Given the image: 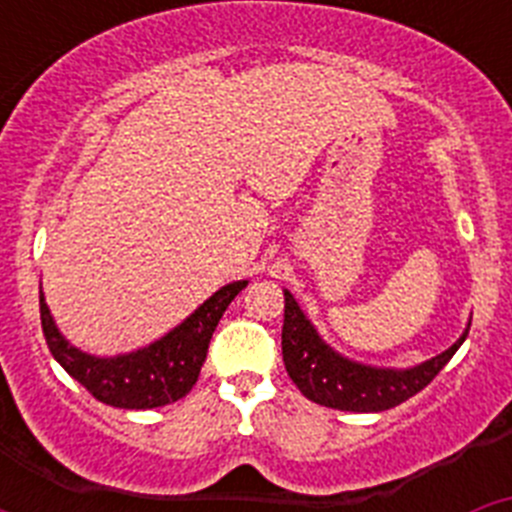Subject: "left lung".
Segmentation results:
<instances>
[{
	"label": "left lung",
	"instance_id": "1",
	"mask_svg": "<svg viewBox=\"0 0 512 512\" xmlns=\"http://www.w3.org/2000/svg\"><path fill=\"white\" fill-rule=\"evenodd\" d=\"M464 336L443 354L433 356L413 369H374L338 356L325 346L310 320L302 315L295 297L284 289V325H282V356L287 374L307 400L325 408L351 410V413H379L418 395L423 387L436 379L443 366L449 364Z\"/></svg>",
	"mask_w": 512,
	"mask_h": 512
}]
</instances>
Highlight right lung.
Masks as SVG:
<instances>
[{"label":"right lung","mask_w":512,"mask_h":512,"mask_svg":"<svg viewBox=\"0 0 512 512\" xmlns=\"http://www.w3.org/2000/svg\"><path fill=\"white\" fill-rule=\"evenodd\" d=\"M248 282H233L210 297L200 310H194L169 336L140 348L135 354L97 359L58 333L51 310L40 295V323L53 359L81 384L92 397L104 405L125 410L164 408L169 402L182 400L194 387L207 359V346L235 295Z\"/></svg>","instance_id":"obj_1"}]
</instances>
